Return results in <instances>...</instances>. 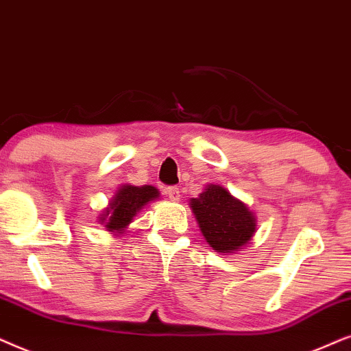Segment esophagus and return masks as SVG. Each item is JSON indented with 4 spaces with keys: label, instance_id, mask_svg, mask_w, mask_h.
<instances>
[{
    "label": "esophagus",
    "instance_id": "obj_1",
    "mask_svg": "<svg viewBox=\"0 0 351 351\" xmlns=\"http://www.w3.org/2000/svg\"><path fill=\"white\" fill-rule=\"evenodd\" d=\"M165 194L167 197L170 200H180V189L176 188V186H171V188H167L165 189Z\"/></svg>",
    "mask_w": 351,
    "mask_h": 351
}]
</instances>
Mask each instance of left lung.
<instances>
[{
  "label": "left lung",
  "mask_w": 351,
  "mask_h": 351,
  "mask_svg": "<svg viewBox=\"0 0 351 351\" xmlns=\"http://www.w3.org/2000/svg\"><path fill=\"white\" fill-rule=\"evenodd\" d=\"M189 207L207 244L218 254H236L254 239L255 213L223 186L207 184Z\"/></svg>",
  "instance_id": "left-lung-1"
}]
</instances>
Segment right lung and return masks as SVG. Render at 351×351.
I'll use <instances>...</instances> for the list:
<instances>
[{"label":"right lung","instance_id":"1","mask_svg":"<svg viewBox=\"0 0 351 351\" xmlns=\"http://www.w3.org/2000/svg\"><path fill=\"white\" fill-rule=\"evenodd\" d=\"M158 197H160V193L154 186L121 184L112 195L109 205L104 210H101L97 219L101 224H104V228L110 234L120 236L127 231L134 217L147 204L154 202Z\"/></svg>","mask_w":351,"mask_h":351}]
</instances>
